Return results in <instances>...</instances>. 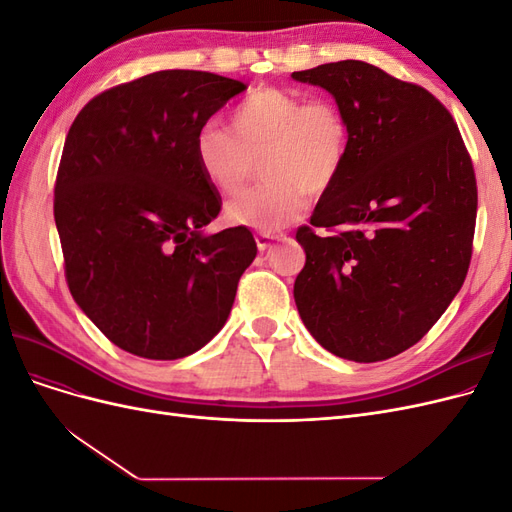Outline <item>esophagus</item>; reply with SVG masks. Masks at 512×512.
<instances>
[{"mask_svg":"<svg viewBox=\"0 0 512 512\" xmlns=\"http://www.w3.org/2000/svg\"><path fill=\"white\" fill-rule=\"evenodd\" d=\"M284 239H286L284 235H273V232H260V235H256V245H258L260 252H267L273 243H280Z\"/></svg>","mask_w":512,"mask_h":512,"instance_id":"1","label":"esophagus"}]
</instances>
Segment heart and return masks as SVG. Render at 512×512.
I'll return each instance as SVG.
<instances>
[{
  "instance_id": "1",
  "label": "heart",
  "mask_w": 512,
  "mask_h": 512,
  "mask_svg": "<svg viewBox=\"0 0 512 512\" xmlns=\"http://www.w3.org/2000/svg\"><path fill=\"white\" fill-rule=\"evenodd\" d=\"M228 130L205 126L196 136V160L222 194H237L260 156L265 183L226 207L230 224L273 232L299 220L307 192H327L348 156V123L329 100L258 87L228 115Z\"/></svg>"
}]
</instances>
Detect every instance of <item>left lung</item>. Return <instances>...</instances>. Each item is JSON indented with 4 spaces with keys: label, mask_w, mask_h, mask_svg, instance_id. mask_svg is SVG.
I'll return each mask as SVG.
<instances>
[{
    "label": "left lung",
    "mask_w": 512,
    "mask_h": 512,
    "mask_svg": "<svg viewBox=\"0 0 512 512\" xmlns=\"http://www.w3.org/2000/svg\"><path fill=\"white\" fill-rule=\"evenodd\" d=\"M333 96L348 156L309 224L294 303L339 359L376 363L408 350L451 305L472 258L476 179L451 113L427 89L346 59L292 72Z\"/></svg>",
    "instance_id": "obj_1"
}]
</instances>
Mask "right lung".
Masks as SVG:
<instances>
[{
    "label": "right lung",
    "instance_id": "add662e5",
    "mask_svg": "<svg viewBox=\"0 0 512 512\" xmlns=\"http://www.w3.org/2000/svg\"><path fill=\"white\" fill-rule=\"evenodd\" d=\"M245 89L162 70L104 91L72 123L55 183L66 280L121 350L183 359L228 320L258 250L245 226L205 232L222 198L198 166L196 136Z\"/></svg>",
    "mask_w": 512,
    "mask_h": 512
}]
</instances>
